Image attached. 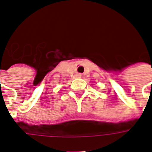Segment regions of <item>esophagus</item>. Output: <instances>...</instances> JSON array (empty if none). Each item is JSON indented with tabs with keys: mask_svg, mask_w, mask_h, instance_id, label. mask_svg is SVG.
Returning a JSON list of instances; mask_svg holds the SVG:
<instances>
[{
	"mask_svg": "<svg viewBox=\"0 0 152 152\" xmlns=\"http://www.w3.org/2000/svg\"><path fill=\"white\" fill-rule=\"evenodd\" d=\"M76 76H77V77H80V76H81V75H80V74H76Z\"/></svg>",
	"mask_w": 152,
	"mask_h": 152,
	"instance_id": "34e87169",
	"label": "esophagus"
}]
</instances>
